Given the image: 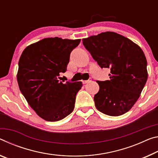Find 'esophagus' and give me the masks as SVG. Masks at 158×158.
I'll use <instances>...</instances> for the list:
<instances>
[{
  "mask_svg": "<svg viewBox=\"0 0 158 158\" xmlns=\"http://www.w3.org/2000/svg\"><path fill=\"white\" fill-rule=\"evenodd\" d=\"M90 81H91V79L87 80V81H82V83H83V84H87V82H89Z\"/></svg>",
  "mask_w": 158,
  "mask_h": 158,
  "instance_id": "obj_1",
  "label": "esophagus"
}]
</instances>
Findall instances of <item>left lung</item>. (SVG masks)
<instances>
[{"label":"left lung","instance_id":"obj_1","mask_svg":"<svg viewBox=\"0 0 158 158\" xmlns=\"http://www.w3.org/2000/svg\"><path fill=\"white\" fill-rule=\"evenodd\" d=\"M82 40L101 68L110 69L109 81H97L99 90L94 97L95 106L108 115L125 114L138 100L148 79L143 50L129 38L111 31Z\"/></svg>","mask_w":158,"mask_h":158}]
</instances>
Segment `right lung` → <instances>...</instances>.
<instances>
[{"label": "right lung", "instance_id": "1", "mask_svg": "<svg viewBox=\"0 0 158 158\" xmlns=\"http://www.w3.org/2000/svg\"><path fill=\"white\" fill-rule=\"evenodd\" d=\"M81 39L46 38L27 46L19 60L17 78L21 92L38 116L46 121L61 120L74 109L82 82L63 83L70 54Z\"/></svg>", "mask_w": 158, "mask_h": 158}]
</instances>
